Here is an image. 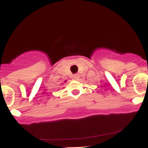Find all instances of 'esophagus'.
<instances>
[{"label":"esophagus","instance_id":"34e87169","mask_svg":"<svg viewBox=\"0 0 148 148\" xmlns=\"http://www.w3.org/2000/svg\"><path fill=\"white\" fill-rule=\"evenodd\" d=\"M74 79L77 80V79L79 78V74H74Z\"/></svg>","mask_w":148,"mask_h":148}]
</instances>
